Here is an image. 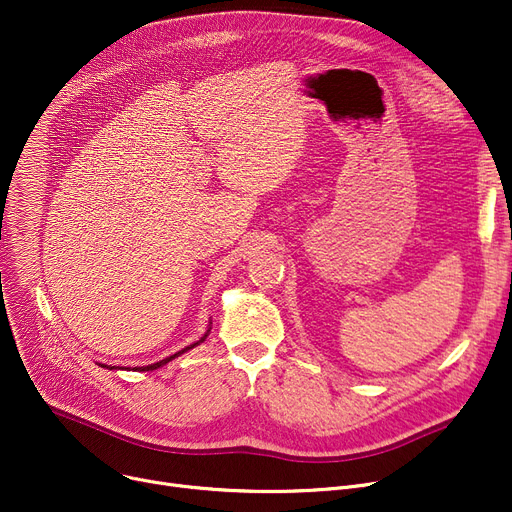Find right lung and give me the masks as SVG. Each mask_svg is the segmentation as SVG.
I'll list each match as a JSON object with an SVG mask.
<instances>
[{"label":"right lung","instance_id":"add662e5","mask_svg":"<svg viewBox=\"0 0 512 512\" xmlns=\"http://www.w3.org/2000/svg\"><path fill=\"white\" fill-rule=\"evenodd\" d=\"M207 334H209V330L205 332V336L201 338V340H197L195 344H191V346H186V348H182V351H178L176 355H172V357H166V359H161V361H157V363H153V365H147V367H134V371H153V369H157V367H161V365H166V363H170L172 359H176V357H180L182 353H186V351H191V348H195L197 344H201L205 338H207ZM112 369V367H110Z\"/></svg>","mask_w":512,"mask_h":512}]
</instances>
